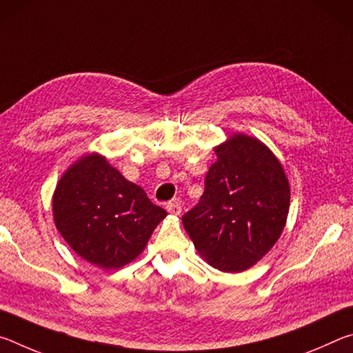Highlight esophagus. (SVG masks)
<instances>
[{
    "instance_id": "esophagus-1",
    "label": "esophagus",
    "mask_w": 353,
    "mask_h": 353,
    "mask_svg": "<svg viewBox=\"0 0 353 353\" xmlns=\"http://www.w3.org/2000/svg\"><path fill=\"white\" fill-rule=\"evenodd\" d=\"M166 210H168V213H171V214H181L182 207L179 202L174 201V202H168V204H166Z\"/></svg>"
}]
</instances>
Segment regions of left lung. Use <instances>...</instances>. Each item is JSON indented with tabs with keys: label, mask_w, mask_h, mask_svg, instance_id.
I'll return each instance as SVG.
<instances>
[{
	"label": "left lung",
	"mask_w": 353,
	"mask_h": 353,
	"mask_svg": "<svg viewBox=\"0 0 353 353\" xmlns=\"http://www.w3.org/2000/svg\"><path fill=\"white\" fill-rule=\"evenodd\" d=\"M201 201L182 216L208 265L241 272L260 261L282 235L290 212V182L265 143L230 135L214 148Z\"/></svg>",
	"instance_id": "obj_1"
}]
</instances>
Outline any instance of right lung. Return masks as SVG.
<instances>
[{
    "label": "right lung",
    "instance_id": "1",
    "mask_svg": "<svg viewBox=\"0 0 353 353\" xmlns=\"http://www.w3.org/2000/svg\"><path fill=\"white\" fill-rule=\"evenodd\" d=\"M52 216L77 255L103 270H118L145 250L166 212L104 155L92 152L77 159L59 179Z\"/></svg>",
    "mask_w": 353,
    "mask_h": 353
}]
</instances>
